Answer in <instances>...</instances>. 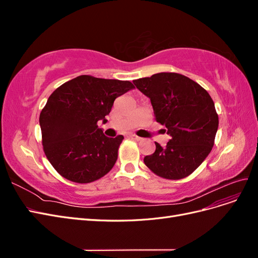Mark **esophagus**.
Listing matches in <instances>:
<instances>
[{"instance_id":"1","label":"esophagus","mask_w":258,"mask_h":258,"mask_svg":"<svg viewBox=\"0 0 258 258\" xmlns=\"http://www.w3.org/2000/svg\"><path fill=\"white\" fill-rule=\"evenodd\" d=\"M129 138L132 139V140H135V141H141V140H142V138H140V137H138L136 135H130Z\"/></svg>"}]
</instances>
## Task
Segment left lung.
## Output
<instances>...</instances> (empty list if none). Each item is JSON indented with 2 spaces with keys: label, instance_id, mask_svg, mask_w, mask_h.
Segmentation results:
<instances>
[{
  "label": "left lung",
  "instance_id": "left-lung-1",
  "mask_svg": "<svg viewBox=\"0 0 258 258\" xmlns=\"http://www.w3.org/2000/svg\"><path fill=\"white\" fill-rule=\"evenodd\" d=\"M134 84L151 99L156 120L171 137L166 147L155 142V153L144 157L146 167L163 178L188 176L214 145L218 115L212 98L198 83L178 73H157Z\"/></svg>",
  "mask_w": 258,
  "mask_h": 258
}]
</instances>
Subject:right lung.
<instances>
[{
    "label": "right lung",
    "instance_id": "add662e5",
    "mask_svg": "<svg viewBox=\"0 0 258 258\" xmlns=\"http://www.w3.org/2000/svg\"><path fill=\"white\" fill-rule=\"evenodd\" d=\"M134 88L129 81L81 75L51 93L40 114L42 144L61 176L86 184L110 172L123 137H105L98 121L106 122L115 99Z\"/></svg>",
    "mask_w": 258,
    "mask_h": 258
}]
</instances>
